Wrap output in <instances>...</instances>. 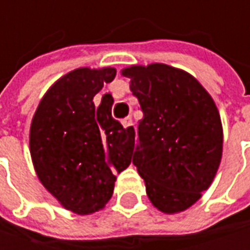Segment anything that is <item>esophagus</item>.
I'll use <instances>...</instances> for the list:
<instances>
[{"mask_svg": "<svg viewBox=\"0 0 250 250\" xmlns=\"http://www.w3.org/2000/svg\"><path fill=\"white\" fill-rule=\"evenodd\" d=\"M122 126H124L125 129L134 131V124H132V119H131V118H125V119H122Z\"/></svg>", "mask_w": 250, "mask_h": 250, "instance_id": "34e87169", "label": "esophagus"}]
</instances>
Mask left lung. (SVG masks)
<instances>
[{"label": "left lung", "instance_id": "obj_1", "mask_svg": "<svg viewBox=\"0 0 250 250\" xmlns=\"http://www.w3.org/2000/svg\"><path fill=\"white\" fill-rule=\"evenodd\" d=\"M143 119L132 164L154 208L186 210L205 191L221 162L223 125L208 91L190 73L168 64L122 70Z\"/></svg>", "mask_w": 250, "mask_h": 250}]
</instances>
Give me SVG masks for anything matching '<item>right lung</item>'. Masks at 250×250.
Listing matches in <instances>:
<instances>
[{"label": "right lung", "instance_id": "1", "mask_svg": "<svg viewBox=\"0 0 250 250\" xmlns=\"http://www.w3.org/2000/svg\"><path fill=\"white\" fill-rule=\"evenodd\" d=\"M116 76L113 67H79L42 97L30 124V156L42 186L79 215L104 208L116 177L131 164L135 131L112 118L113 99L94 96Z\"/></svg>", "mask_w": 250, "mask_h": 250}]
</instances>
